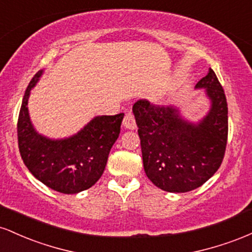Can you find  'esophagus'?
I'll use <instances>...</instances> for the list:
<instances>
[{
	"instance_id": "esophagus-1",
	"label": "esophagus",
	"mask_w": 252,
	"mask_h": 252,
	"mask_svg": "<svg viewBox=\"0 0 252 252\" xmlns=\"http://www.w3.org/2000/svg\"><path fill=\"white\" fill-rule=\"evenodd\" d=\"M123 126L124 128L128 130H135L136 129V122H135V117L131 112H128L126 114V116L123 118Z\"/></svg>"
}]
</instances>
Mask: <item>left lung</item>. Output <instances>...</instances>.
Masks as SVG:
<instances>
[{
	"label": "left lung",
	"instance_id": "8db88e82",
	"mask_svg": "<svg viewBox=\"0 0 252 252\" xmlns=\"http://www.w3.org/2000/svg\"><path fill=\"white\" fill-rule=\"evenodd\" d=\"M204 89L210 109L198 122L175 105L155 106L140 99L132 112L141 138L143 167L158 189L185 193L204 185L220 167L227 141V103L212 68L195 85Z\"/></svg>",
	"mask_w": 252,
	"mask_h": 252
}]
</instances>
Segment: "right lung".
Masks as SVG:
<instances>
[{
	"mask_svg": "<svg viewBox=\"0 0 252 252\" xmlns=\"http://www.w3.org/2000/svg\"><path fill=\"white\" fill-rule=\"evenodd\" d=\"M42 74L40 70L32 78L22 99L17 122L20 154L34 178L43 185L63 194H76L94 186L102 176L124 114L94 117L68 137L50 138L39 134L31 121L28 99Z\"/></svg>",
	"mask_w": 252,
	"mask_h": 252,
	"instance_id": "obj_1",
	"label": "right lung"
}]
</instances>
